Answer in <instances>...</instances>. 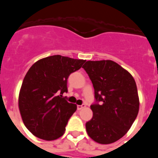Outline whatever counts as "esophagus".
<instances>
[{"label": "esophagus", "mask_w": 158, "mask_h": 158, "mask_svg": "<svg viewBox=\"0 0 158 158\" xmlns=\"http://www.w3.org/2000/svg\"><path fill=\"white\" fill-rule=\"evenodd\" d=\"M85 107V104H82V105H77V110H78V111H80V110H81L82 108H84Z\"/></svg>", "instance_id": "34e87169"}]
</instances>
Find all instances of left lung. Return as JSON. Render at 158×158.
Listing matches in <instances>:
<instances>
[{"mask_svg":"<svg viewBox=\"0 0 158 158\" xmlns=\"http://www.w3.org/2000/svg\"><path fill=\"white\" fill-rule=\"evenodd\" d=\"M84 69L92 81L95 98L89 136L100 144H111L127 133L139 110V98L132 75L111 60L87 61Z\"/></svg>","mask_w":158,"mask_h":158,"instance_id":"left-lung-1","label":"left lung"}]
</instances>
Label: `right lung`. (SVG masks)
I'll list each match as a JSON object with an SVG mask.
<instances>
[{
	"label": "right lung",
	"instance_id": "1",
	"mask_svg": "<svg viewBox=\"0 0 158 158\" xmlns=\"http://www.w3.org/2000/svg\"><path fill=\"white\" fill-rule=\"evenodd\" d=\"M85 61L53 55L31 66L23 78L18 104L22 120L32 135L47 141L64 135L77 105L62 95L68 91L69 74L81 69Z\"/></svg>",
	"mask_w": 158,
	"mask_h": 158
}]
</instances>
